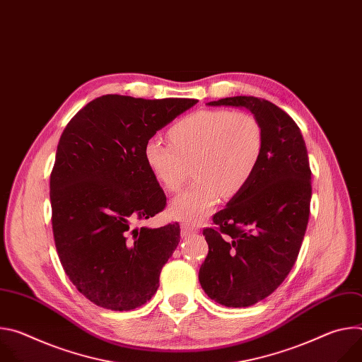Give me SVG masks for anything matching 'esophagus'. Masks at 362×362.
Masks as SVG:
<instances>
[{"mask_svg":"<svg viewBox=\"0 0 362 362\" xmlns=\"http://www.w3.org/2000/svg\"><path fill=\"white\" fill-rule=\"evenodd\" d=\"M193 233H194V229H193V228L186 226V225H182V228H180V236H182V238H189V236L193 235Z\"/></svg>","mask_w":362,"mask_h":362,"instance_id":"1","label":"esophagus"}]
</instances>
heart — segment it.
<instances>
[{
	"instance_id": "heart-1",
	"label": "heart",
	"mask_w": 362,
	"mask_h": 362,
	"mask_svg": "<svg viewBox=\"0 0 362 362\" xmlns=\"http://www.w3.org/2000/svg\"><path fill=\"white\" fill-rule=\"evenodd\" d=\"M169 144L148 140L143 160L165 190L177 192L189 177L196 182L169 204L173 219L200 222L215 209L221 196L238 194L259 163L264 132L246 112L199 110L168 130Z\"/></svg>"
}]
</instances>
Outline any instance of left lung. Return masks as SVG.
<instances>
[{
    "mask_svg": "<svg viewBox=\"0 0 362 362\" xmlns=\"http://www.w3.org/2000/svg\"><path fill=\"white\" fill-rule=\"evenodd\" d=\"M249 110L264 147L249 183L203 230L209 252L199 282L211 299L245 308L269 296L291 272L309 219L311 169L296 123L274 103L235 95L208 103Z\"/></svg>",
    "mask_w": 362,
    "mask_h": 362,
    "instance_id": "obj_1",
    "label": "left lung"
}]
</instances>
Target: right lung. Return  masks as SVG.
<instances>
[{
	"label": "right lung",
	"instance_id": "add662e5",
	"mask_svg": "<svg viewBox=\"0 0 362 362\" xmlns=\"http://www.w3.org/2000/svg\"><path fill=\"white\" fill-rule=\"evenodd\" d=\"M196 103L101 95L60 137L49 177L54 242L67 276L97 306L132 311L159 288L180 228H134L166 206L163 189L144 165L143 147Z\"/></svg>",
	"mask_w": 362,
	"mask_h": 362
}]
</instances>
